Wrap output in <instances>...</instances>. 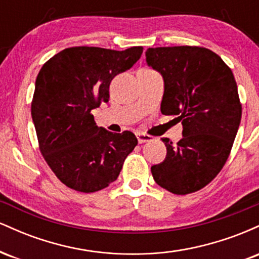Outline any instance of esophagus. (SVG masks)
<instances>
[{
  "instance_id": "34e87169",
  "label": "esophagus",
  "mask_w": 259,
  "mask_h": 259,
  "mask_svg": "<svg viewBox=\"0 0 259 259\" xmlns=\"http://www.w3.org/2000/svg\"><path fill=\"white\" fill-rule=\"evenodd\" d=\"M136 138H138L139 144H145V142L152 141V140H153V139H152V136L146 135V134H142V133L136 134Z\"/></svg>"
}]
</instances>
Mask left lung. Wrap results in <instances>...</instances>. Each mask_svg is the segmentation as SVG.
Masks as SVG:
<instances>
[{
    "mask_svg": "<svg viewBox=\"0 0 259 259\" xmlns=\"http://www.w3.org/2000/svg\"><path fill=\"white\" fill-rule=\"evenodd\" d=\"M146 62L164 81L160 112L183 124L177 145L162 139L167 156L151 167L153 179L175 195L191 194L214 179L233 147L242 114L234 74L203 47L148 49Z\"/></svg>",
    "mask_w": 259,
    "mask_h": 259,
    "instance_id": "1",
    "label": "left lung"
}]
</instances>
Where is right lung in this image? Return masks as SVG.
Segmentation results:
<instances>
[{
	"label": "right lung",
	"mask_w": 259,
	"mask_h": 259,
	"mask_svg": "<svg viewBox=\"0 0 259 259\" xmlns=\"http://www.w3.org/2000/svg\"><path fill=\"white\" fill-rule=\"evenodd\" d=\"M142 51L141 46L125 51L70 47L38 72L32 121L45 160L65 186L86 194L105 189L138 145L133 133L97 126L91 111L108 102L112 79L130 69Z\"/></svg>",
	"instance_id": "1"
}]
</instances>
